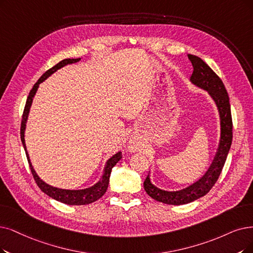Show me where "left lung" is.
Here are the masks:
<instances>
[{
  "label": "left lung",
  "instance_id": "1",
  "mask_svg": "<svg viewBox=\"0 0 253 253\" xmlns=\"http://www.w3.org/2000/svg\"><path fill=\"white\" fill-rule=\"evenodd\" d=\"M188 58L193 65V73H192L190 81L194 85L207 90L218 107L221 123V137L216 157L206 174L186 189L173 192L161 190L151 184L149 175H147L143 184L146 193L151 198L166 205H186L205 196L208 192H210L216 184L221 171L223 169L232 141L230 104L223 82L203 59L190 54L188 55Z\"/></svg>",
  "mask_w": 253,
  "mask_h": 253
}]
</instances>
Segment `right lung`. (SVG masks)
<instances>
[{"mask_svg":"<svg viewBox=\"0 0 253 253\" xmlns=\"http://www.w3.org/2000/svg\"><path fill=\"white\" fill-rule=\"evenodd\" d=\"M80 60H81V58H78V59H64V60H62V61H60L58 64H56L55 66H53L52 68H49L48 70H46V72L42 77H40V79L34 84L33 88L31 89V91H30V93L28 95L26 106H25V109H24V113H23L22 125H21V139H22V142H23V145H24V148H25V151H26V156H27V159H28V162H29V165H30V169H31V172H32V175L34 177L35 183L40 188V190L44 192L46 195L60 201V203H63V204H66V205H69V206H84V205L92 204L106 193V191L108 189V185H109L111 171H112V168L116 165V163H118V161L121 158H123V157H121V153L119 151V153H117L112 158L108 160L102 179H100L98 183L95 184L94 186L87 188V189H84V190H64V189L55 188V187H52V186L45 184L43 180L40 179L39 176L36 174L35 170L33 169V166L31 164V162H30V158H29V155L27 153V148H26L25 128H26V123H27L29 111H30V108H31L32 100H33V97H34V95L37 91V88H38L39 84L43 82V81L46 78H48L50 75L54 74L55 72H57L58 69H60L61 67L67 65V64L76 63V62L80 61Z\"/></svg>","mask_w":253,"mask_h":253,"instance_id":"right-lung-1","label":"right lung"}]
</instances>
